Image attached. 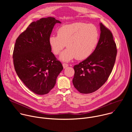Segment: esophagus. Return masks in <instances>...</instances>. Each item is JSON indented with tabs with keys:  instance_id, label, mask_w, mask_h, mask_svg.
<instances>
[{
	"instance_id": "esophagus-1",
	"label": "esophagus",
	"mask_w": 132,
	"mask_h": 132,
	"mask_svg": "<svg viewBox=\"0 0 132 132\" xmlns=\"http://www.w3.org/2000/svg\"><path fill=\"white\" fill-rule=\"evenodd\" d=\"M63 68L65 69V68H66V67H67L68 66V65L67 64H65V63H63Z\"/></svg>"
}]
</instances>
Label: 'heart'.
Instances as JSON below:
<instances>
[{
    "label": "heart",
    "mask_w": 132,
    "mask_h": 132,
    "mask_svg": "<svg viewBox=\"0 0 132 132\" xmlns=\"http://www.w3.org/2000/svg\"><path fill=\"white\" fill-rule=\"evenodd\" d=\"M99 41V32L96 26L85 23L76 22L66 24L57 30V35H51L48 43L52 52L59 54L65 47H67L60 55L59 59L68 62L76 57L85 60L91 55Z\"/></svg>",
    "instance_id": "1"
}]
</instances>
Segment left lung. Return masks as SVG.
I'll return each instance as SVG.
<instances>
[{
	"label": "left lung",
	"instance_id": "obj_1",
	"mask_svg": "<svg viewBox=\"0 0 132 132\" xmlns=\"http://www.w3.org/2000/svg\"><path fill=\"white\" fill-rule=\"evenodd\" d=\"M100 35L91 55L75 65L72 83L81 93H90L99 89L108 80L115 64L117 50L111 31L100 23Z\"/></svg>",
	"mask_w": 132,
	"mask_h": 132
}]
</instances>
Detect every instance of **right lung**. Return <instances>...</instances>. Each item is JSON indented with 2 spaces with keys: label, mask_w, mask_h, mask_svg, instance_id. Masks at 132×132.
<instances>
[{
  "label": "right lung",
  "mask_w": 132,
  "mask_h": 132,
  "mask_svg": "<svg viewBox=\"0 0 132 132\" xmlns=\"http://www.w3.org/2000/svg\"><path fill=\"white\" fill-rule=\"evenodd\" d=\"M56 23L53 17L32 22L17 38L13 53L15 70L23 84L39 95L48 93L63 67L51 52L49 37Z\"/></svg>",
  "instance_id": "obj_1"
}]
</instances>
